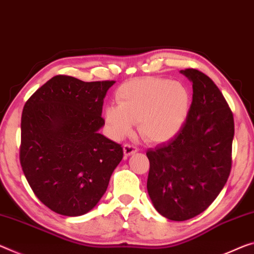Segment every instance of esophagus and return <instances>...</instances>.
<instances>
[{
  "mask_svg": "<svg viewBox=\"0 0 254 254\" xmlns=\"http://www.w3.org/2000/svg\"><path fill=\"white\" fill-rule=\"evenodd\" d=\"M123 150H124V155L126 156H131L135 154L136 151H138V148L134 147L133 144H130V143H126L123 146Z\"/></svg>",
  "mask_w": 254,
  "mask_h": 254,
  "instance_id": "1",
  "label": "esophagus"
}]
</instances>
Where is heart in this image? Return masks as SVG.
I'll list each match as a JSON object with an SVG mask.
<instances>
[{
    "instance_id": "obj_1",
    "label": "heart",
    "mask_w": 254,
    "mask_h": 254,
    "mask_svg": "<svg viewBox=\"0 0 254 254\" xmlns=\"http://www.w3.org/2000/svg\"><path fill=\"white\" fill-rule=\"evenodd\" d=\"M118 105L105 108V121L115 139L131 133L138 123L140 135L150 142H165L179 133L190 112L187 87L164 78H142L123 84Z\"/></svg>"
}]
</instances>
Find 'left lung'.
<instances>
[{
    "instance_id": "left-lung-1",
    "label": "left lung",
    "mask_w": 254,
    "mask_h": 254,
    "mask_svg": "<svg viewBox=\"0 0 254 254\" xmlns=\"http://www.w3.org/2000/svg\"><path fill=\"white\" fill-rule=\"evenodd\" d=\"M188 119L174 138L149 149L147 190L156 210L175 221L198 216L214 202L232 168L234 119L214 81L195 69Z\"/></svg>"
}]
</instances>
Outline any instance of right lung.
Here are the masks:
<instances>
[{"mask_svg":"<svg viewBox=\"0 0 254 254\" xmlns=\"http://www.w3.org/2000/svg\"><path fill=\"white\" fill-rule=\"evenodd\" d=\"M115 81L55 75L27 100L20 164L31 190L56 214L81 216L106 192L123 148L99 133L106 92Z\"/></svg>","mask_w":254,"mask_h":254,"instance_id":"right-lung-1","label":"right lung"}]
</instances>
